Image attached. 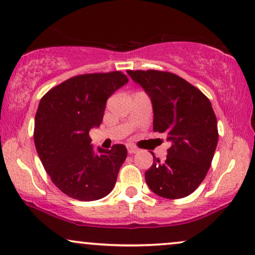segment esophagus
<instances>
[{"label":"esophagus","mask_w":255,"mask_h":255,"mask_svg":"<svg viewBox=\"0 0 255 255\" xmlns=\"http://www.w3.org/2000/svg\"><path fill=\"white\" fill-rule=\"evenodd\" d=\"M127 150L129 154H135V152H137V149L133 147V145H127Z\"/></svg>","instance_id":"34e87169"}]
</instances>
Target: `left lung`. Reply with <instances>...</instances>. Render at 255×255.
Masks as SVG:
<instances>
[{"instance_id":"left-lung-1","label":"left lung","mask_w":255,"mask_h":255,"mask_svg":"<svg viewBox=\"0 0 255 255\" xmlns=\"http://www.w3.org/2000/svg\"><path fill=\"white\" fill-rule=\"evenodd\" d=\"M150 98L154 130L171 143L167 159L154 157L145 182L159 197L189 196L208 174L218 143L217 119L210 100L183 78L162 71H127Z\"/></svg>"}]
</instances>
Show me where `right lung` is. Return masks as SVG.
Here are the masks:
<instances>
[{
    "label": "right lung",
    "mask_w": 255,
    "mask_h": 255,
    "mask_svg": "<svg viewBox=\"0 0 255 255\" xmlns=\"http://www.w3.org/2000/svg\"><path fill=\"white\" fill-rule=\"evenodd\" d=\"M127 83L119 71L81 74L39 101L33 133L37 152L54 185L71 198L97 201L114 188L127 148L96 149L88 133L103 122L108 98Z\"/></svg>",
    "instance_id": "obj_1"
}]
</instances>
